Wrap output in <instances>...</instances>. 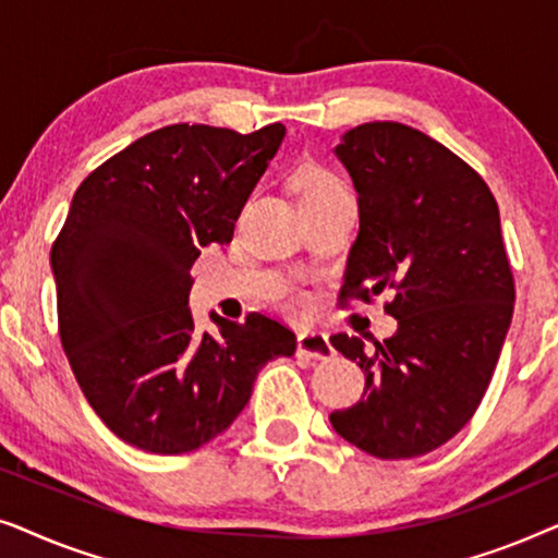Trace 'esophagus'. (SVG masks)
<instances>
[{
  "label": "esophagus",
  "mask_w": 558,
  "mask_h": 558,
  "mask_svg": "<svg viewBox=\"0 0 558 558\" xmlns=\"http://www.w3.org/2000/svg\"><path fill=\"white\" fill-rule=\"evenodd\" d=\"M296 353L312 361H327L335 355V348L330 345V338L325 332H300L296 338Z\"/></svg>",
  "instance_id": "obj_1"
}]
</instances>
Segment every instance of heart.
<instances>
[{
  "label": "heart",
  "instance_id": "heart-1",
  "mask_svg": "<svg viewBox=\"0 0 558 558\" xmlns=\"http://www.w3.org/2000/svg\"><path fill=\"white\" fill-rule=\"evenodd\" d=\"M332 187H340V182L335 180L330 172L315 170V167H310V170H304V172L300 174V178H296V182H294L296 197L307 195V193H319V190H332ZM294 302L302 304L304 300H302V296H296Z\"/></svg>",
  "mask_w": 558,
  "mask_h": 558
}]
</instances>
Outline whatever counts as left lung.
<instances>
[{
    "label": "left lung",
    "instance_id": "obj_1",
    "mask_svg": "<svg viewBox=\"0 0 558 558\" xmlns=\"http://www.w3.org/2000/svg\"><path fill=\"white\" fill-rule=\"evenodd\" d=\"M335 157L353 178L361 216L340 296L393 292L386 312L399 330L376 350L332 335L365 388L330 424L378 460H411L470 422L506 342L515 287L498 203L445 144L396 121L350 129Z\"/></svg>",
    "mask_w": 558,
    "mask_h": 558
}]
</instances>
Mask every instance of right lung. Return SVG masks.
<instances>
[{
    "label": "right lung",
    "instance_id": "1",
    "mask_svg": "<svg viewBox=\"0 0 558 558\" xmlns=\"http://www.w3.org/2000/svg\"><path fill=\"white\" fill-rule=\"evenodd\" d=\"M287 129L172 124L144 134L75 190L52 243L60 342L90 409L126 445L185 454L233 424L266 363L294 355V332L251 312L187 307L201 248L233 239L251 190Z\"/></svg>",
    "mask_w": 558,
    "mask_h": 558
}]
</instances>
